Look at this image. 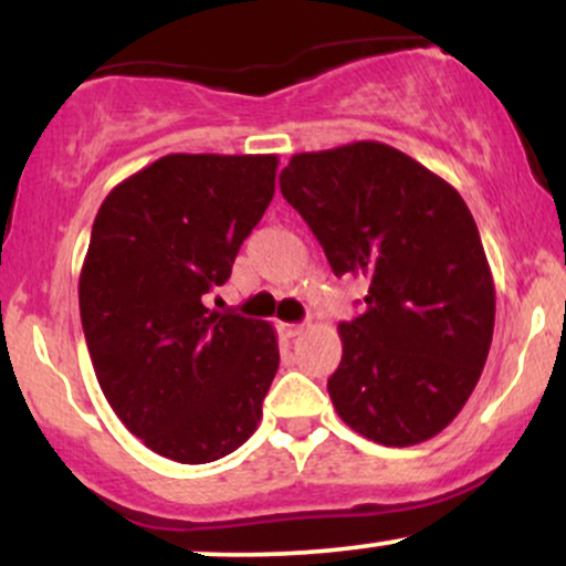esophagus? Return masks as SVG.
Instances as JSON below:
<instances>
[{"instance_id": "34e87169", "label": "esophagus", "mask_w": 566, "mask_h": 566, "mask_svg": "<svg viewBox=\"0 0 566 566\" xmlns=\"http://www.w3.org/2000/svg\"><path fill=\"white\" fill-rule=\"evenodd\" d=\"M305 329V324H297V322H282V333L290 335V337H297Z\"/></svg>"}]
</instances>
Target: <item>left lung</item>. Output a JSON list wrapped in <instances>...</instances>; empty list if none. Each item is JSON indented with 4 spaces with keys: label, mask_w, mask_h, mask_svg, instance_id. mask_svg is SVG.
I'll return each instance as SVG.
<instances>
[{
    "label": "left lung",
    "mask_w": 566,
    "mask_h": 566,
    "mask_svg": "<svg viewBox=\"0 0 566 566\" xmlns=\"http://www.w3.org/2000/svg\"><path fill=\"white\" fill-rule=\"evenodd\" d=\"M282 197L335 276H365V314L337 327L329 399L361 437L409 447L463 409L495 327V284L471 210L420 161L378 140L295 154Z\"/></svg>",
    "instance_id": "left-lung-1"
}]
</instances>
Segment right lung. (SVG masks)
<instances>
[{
    "label": "right lung",
    "instance_id": "right-lung-1",
    "mask_svg": "<svg viewBox=\"0 0 566 566\" xmlns=\"http://www.w3.org/2000/svg\"><path fill=\"white\" fill-rule=\"evenodd\" d=\"M274 154H170L97 210L80 276L97 382L148 450L199 465L252 437L279 369L269 322L210 311L276 186Z\"/></svg>",
    "mask_w": 566,
    "mask_h": 566
}]
</instances>
